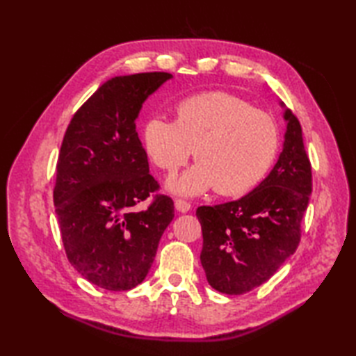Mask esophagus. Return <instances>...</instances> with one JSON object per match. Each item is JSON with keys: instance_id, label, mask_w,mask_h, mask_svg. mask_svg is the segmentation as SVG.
<instances>
[{"instance_id": "obj_1", "label": "esophagus", "mask_w": 356, "mask_h": 356, "mask_svg": "<svg viewBox=\"0 0 356 356\" xmlns=\"http://www.w3.org/2000/svg\"><path fill=\"white\" fill-rule=\"evenodd\" d=\"M174 207H176L179 213H188V211L191 209L190 203H188L186 200H182V199H177L176 202H174Z\"/></svg>"}]
</instances>
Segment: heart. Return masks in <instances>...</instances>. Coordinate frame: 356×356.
Segmentation results:
<instances>
[{
  "mask_svg": "<svg viewBox=\"0 0 356 356\" xmlns=\"http://www.w3.org/2000/svg\"><path fill=\"white\" fill-rule=\"evenodd\" d=\"M142 142L153 163L166 172L184 166L194 149L197 165L168 180L171 193L197 195L216 188L222 195H240L252 190L270 168L278 128L266 111L240 97L209 92L180 101L176 120L148 119Z\"/></svg>",
  "mask_w": 356,
  "mask_h": 356,
  "instance_id": "heart-1",
  "label": "heart"
}]
</instances>
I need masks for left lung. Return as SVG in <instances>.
Masks as SVG:
<instances>
[{"mask_svg":"<svg viewBox=\"0 0 356 356\" xmlns=\"http://www.w3.org/2000/svg\"><path fill=\"white\" fill-rule=\"evenodd\" d=\"M284 108L283 149L263 182L238 200L195 211L202 266L216 291L241 295L275 274L295 252L312 193L311 162L298 119Z\"/></svg>","mask_w":356,"mask_h":356,"instance_id":"left-lung-1","label":"left lung"}]
</instances>
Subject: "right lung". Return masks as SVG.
Returning <instances> with one entry per match:
<instances>
[{"mask_svg": "<svg viewBox=\"0 0 356 356\" xmlns=\"http://www.w3.org/2000/svg\"><path fill=\"white\" fill-rule=\"evenodd\" d=\"M165 72L115 76L96 90L67 128L53 191L67 259L90 283L128 291L145 280L174 203L156 195L145 211L134 207L159 185L136 131L142 105Z\"/></svg>", "mask_w": 356, "mask_h": 356, "instance_id": "add662e5", "label": "right lung"}]
</instances>
